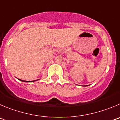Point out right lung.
<instances>
[{
    "instance_id": "obj_1",
    "label": "right lung",
    "mask_w": 120,
    "mask_h": 120,
    "mask_svg": "<svg viewBox=\"0 0 120 120\" xmlns=\"http://www.w3.org/2000/svg\"><path fill=\"white\" fill-rule=\"evenodd\" d=\"M20 81H23V82H29V81H23V80H21V79H19ZM35 81H37V80H35V81H32L33 82ZM32 82V81H31Z\"/></svg>"
}]
</instances>
